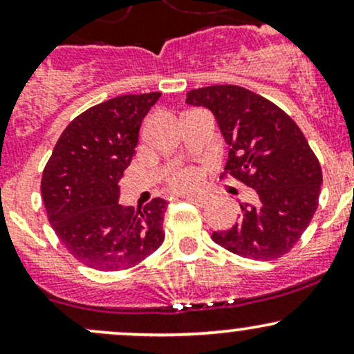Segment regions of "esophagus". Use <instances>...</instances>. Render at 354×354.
I'll return each mask as SVG.
<instances>
[{"label":"esophagus","mask_w":354,"mask_h":354,"mask_svg":"<svg viewBox=\"0 0 354 354\" xmlns=\"http://www.w3.org/2000/svg\"><path fill=\"white\" fill-rule=\"evenodd\" d=\"M186 201L193 203V205H198V206H206L209 203V200L206 196H186Z\"/></svg>","instance_id":"1"}]
</instances>
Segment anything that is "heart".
Here are the masks:
<instances>
[{
  "instance_id": "b5f03b06",
  "label": "heart",
  "mask_w": 354,
  "mask_h": 354,
  "mask_svg": "<svg viewBox=\"0 0 354 354\" xmlns=\"http://www.w3.org/2000/svg\"><path fill=\"white\" fill-rule=\"evenodd\" d=\"M168 183L176 191L194 189L201 183V171L198 168H180L169 174Z\"/></svg>"
}]
</instances>
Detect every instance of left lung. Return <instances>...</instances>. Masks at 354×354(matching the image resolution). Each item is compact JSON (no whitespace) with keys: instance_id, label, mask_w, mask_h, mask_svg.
Listing matches in <instances>:
<instances>
[{"instance_id":"obj_1","label":"left lung","mask_w":354,"mask_h":354,"mask_svg":"<svg viewBox=\"0 0 354 354\" xmlns=\"http://www.w3.org/2000/svg\"><path fill=\"white\" fill-rule=\"evenodd\" d=\"M186 103L216 118L230 146L221 178H236L254 193L253 203H239L238 223L211 239L241 258H281L311 223L323 183L301 129L270 100L234 84L191 89Z\"/></svg>"}]
</instances>
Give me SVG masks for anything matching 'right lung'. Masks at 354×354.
<instances>
[{
	"label": "right lung",
	"mask_w": 354,
	"mask_h": 354,
	"mask_svg": "<svg viewBox=\"0 0 354 354\" xmlns=\"http://www.w3.org/2000/svg\"><path fill=\"white\" fill-rule=\"evenodd\" d=\"M160 96L123 95L86 109L61 133L44 166L48 221L64 248L93 270H128L165 241L168 203L153 198L136 213L118 203V181L135 156L141 121Z\"/></svg>",
	"instance_id": "obj_1"
}]
</instances>
